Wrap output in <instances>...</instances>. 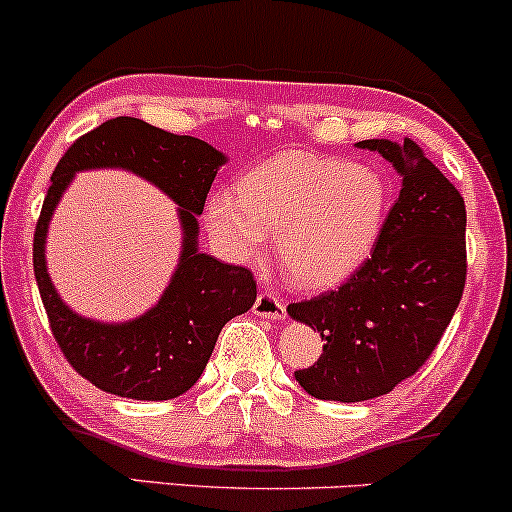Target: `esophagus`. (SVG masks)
Returning a JSON list of instances; mask_svg holds the SVG:
<instances>
[{
  "mask_svg": "<svg viewBox=\"0 0 512 512\" xmlns=\"http://www.w3.org/2000/svg\"><path fill=\"white\" fill-rule=\"evenodd\" d=\"M255 313H257V316H262V318L279 320V318H284L286 308H284V301L279 299V296L274 294V291L265 289V291H260V296H257Z\"/></svg>",
  "mask_w": 512,
  "mask_h": 512,
  "instance_id": "1",
  "label": "esophagus"
}]
</instances>
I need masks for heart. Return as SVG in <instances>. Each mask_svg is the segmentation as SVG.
I'll return each instance as SVG.
<instances>
[{
	"label": "heart",
	"instance_id": "heart-1",
	"mask_svg": "<svg viewBox=\"0 0 512 512\" xmlns=\"http://www.w3.org/2000/svg\"><path fill=\"white\" fill-rule=\"evenodd\" d=\"M386 216V184L367 165L338 157L284 155L255 167L233 192L206 206V226L223 255L250 262L269 233L291 282H340L372 252Z\"/></svg>",
	"mask_w": 512,
	"mask_h": 512
}]
</instances>
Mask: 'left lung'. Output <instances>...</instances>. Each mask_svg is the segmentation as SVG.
I'll return each mask as SVG.
<instances>
[{"label":"left lung","mask_w":512,"mask_h":512,"mask_svg":"<svg viewBox=\"0 0 512 512\" xmlns=\"http://www.w3.org/2000/svg\"><path fill=\"white\" fill-rule=\"evenodd\" d=\"M401 174V192L372 255L335 291L289 303V316L318 330L323 355L296 381L320 401L384 396L428 362L457 311L466 282L462 194L403 138L362 140Z\"/></svg>","instance_id":"left-lung-1"}]
</instances>
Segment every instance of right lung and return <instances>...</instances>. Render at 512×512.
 Wrapping results in <instances>:
<instances>
[{"label": "right lung", "mask_w": 512, "mask_h": 512, "mask_svg": "<svg viewBox=\"0 0 512 512\" xmlns=\"http://www.w3.org/2000/svg\"><path fill=\"white\" fill-rule=\"evenodd\" d=\"M226 162L204 140L174 136L119 116L84 133L60 157L33 235V272L50 330L77 374L106 393L136 401H170L199 381L218 333L250 311L257 282L250 269L199 252V221L213 177ZM121 166L153 181L180 206L183 255L171 286L148 314L126 324H99L70 312L45 269V235L59 196L82 169Z\"/></svg>", "instance_id": "1"}]
</instances>
